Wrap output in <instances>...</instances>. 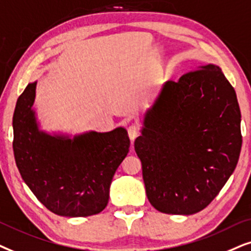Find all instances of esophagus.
<instances>
[{
  "label": "esophagus",
  "instance_id": "esophagus-1",
  "mask_svg": "<svg viewBox=\"0 0 251 251\" xmlns=\"http://www.w3.org/2000/svg\"><path fill=\"white\" fill-rule=\"evenodd\" d=\"M127 132H128L129 139H131V141L133 142L136 138H138L139 134H140V127H139V125H136V124H133V125H131V126H129V127L127 128Z\"/></svg>",
  "mask_w": 251,
  "mask_h": 251
}]
</instances>
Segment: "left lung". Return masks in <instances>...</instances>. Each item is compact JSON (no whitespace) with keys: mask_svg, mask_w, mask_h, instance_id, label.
Instances as JSON below:
<instances>
[{"mask_svg":"<svg viewBox=\"0 0 251 251\" xmlns=\"http://www.w3.org/2000/svg\"><path fill=\"white\" fill-rule=\"evenodd\" d=\"M241 146L238 99L219 66L166 81L134 142L150 204L169 215L206 208L234 172Z\"/></svg>","mask_w":251,"mask_h":251,"instance_id":"1","label":"left lung"}]
</instances>
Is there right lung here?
Wrapping results in <instances>:
<instances>
[{
	"instance_id": "1",
	"label": "right lung",
	"mask_w": 251,
	"mask_h": 251,
	"mask_svg": "<svg viewBox=\"0 0 251 251\" xmlns=\"http://www.w3.org/2000/svg\"><path fill=\"white\" fill-rule=\"evenodd\" d=\"M36 81L28 83L13 112V155L23 180L50 211L64 217L100 213L109 201L115 172L127 156L123 127L75 135L40 131L33 104Z\"/></svg>"
}]
</instances>
